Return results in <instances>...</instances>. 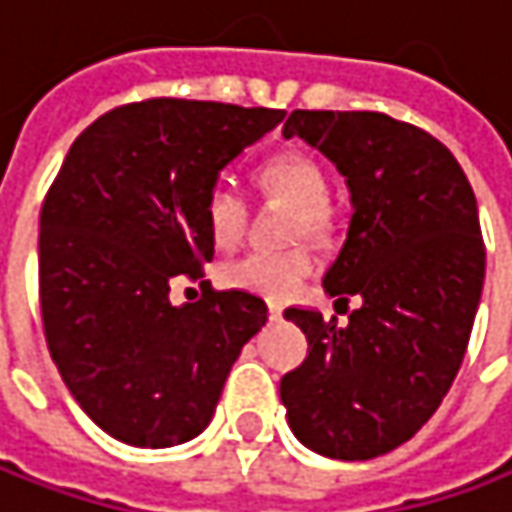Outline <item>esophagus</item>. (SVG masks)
Listing matches in <instances>:
<instances>
[{
	"label": "esophagus",
	"instance_id": "obj_1",
	"mask_svg": "<svg viewBox=\"0 0 512 512\" xmlns=\"http://www.w3.org/2000/svg\"><path fill=\"white\" fill-rule=\"evenodd\" d=\"M268 317H271V320H279V317H282V303L268 300Z\"/></svg>",
	"mask_w": 512,
	"mask_h": 512
}]
</instances>
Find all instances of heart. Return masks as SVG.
I'll return each mask as SVG.
<instances>
[{"label":"heart","instance_id":"obj_1","mask_svg":"<svg viewBox=\"0 0 512 512\" xmlns=\"http://www.w3.org/2000/svg\"><path fill=\"white\" fill-rule=\"evenodd\" d=\"M256 183L265 198L294 206L288 221V236H311L317 241L332 233L335 212L329 203V183L326 171L317 160L300 151H282L271 160L259 165ZM247 201L230 186H215L206 203H203V221L206 233L218 250H233L241 244L247 233ZM314 271V256L306 244H294L285 250H256L236 262L221 268L224 285L268 297V300H285L291 297L303 279Z\"/></svg>","mask_w":512,"mask_h":512}]
</instances>
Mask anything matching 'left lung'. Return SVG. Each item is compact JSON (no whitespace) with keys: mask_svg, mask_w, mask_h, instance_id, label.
<instances>
[{"mask_svg":"<svg viewBox=\"0 0 512 512\" xmlns=\"http://www.w3.org/2000/svg\"><path fill=\"white\" fill-rule=\"evenodd\" d=\"M282 136L347 177L352 218L323 288L361 306L347 326L285 309L309 355L282 376L279 399L311 452L387 455L440 408L469 344L487 268L475 192L443 142L384 113L294 110Z\"/></svg>","mask_w":512,"mask_h":512,"instance_id":"left-lung-1","label":"left lung"}]
</instances>
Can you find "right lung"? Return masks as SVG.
Wrapping results in <instances>:
<instances>
[{"label":"right lung","mask_w":512,"mask_h":512,"mask_svg":"<svg viewBox=\"0 0 512 512\" xmlns=\"http://www.w3.org/2000/svg\"><path fill=\"white\" fill-rule=\"evenodd\" d=\"M282 110L148 98L84 130L40 212L46 344L75 402L110 437L165 449L198 437L268 306L247 291L171 303L215 244L203 203Z\"/></svg>","instance_id":"add662e5"}]
</instances>
